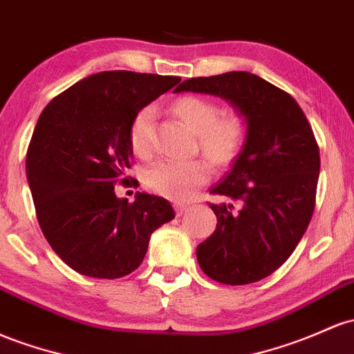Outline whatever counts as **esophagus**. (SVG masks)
Instances as JSON below:
<instances>
[{
    "label": "esophagus",
    "mask_w": 354,
    "mask_h": 354,
    "mask_svg": "<svg viewBox=\"0 0 354 354\" xmlns=\"http://www.w3.org/2000/svg\"><path fill=\"white\" fill-rule=\"evenodd\" d=\"M174 209H176V215L181 216V215H185L186 212H188L189 207H188V205H185V203H176V205H174Z\"/></svg>",
    "instance_id": "1"
}]
</instances>
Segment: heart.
I'll return each instance as SVG.
<instances>
[{"label": "heart", "mask_w": 354, "mask_h": 354, "mask_svg": "<svg viewBox=\"0 0 354 354\" xmlns=\"http://www.w3.org/2000/svg\"><path fill=\"white\" fill-rule=\"evenodd\" d=\"M174 112L200 136V147L215 165H225L234 158L243 138V126L239 118H221L220 106L201 97H183L174 104ZM154 120L156 109L142 107L134 115L129 131L131 147L139 158H149L154 149ZM209 165L203 159H162L145 174L151 192L169 200H188L196 188L209 178Z\"/></svg>", "instance_id": "obj_1"}]
</instances>
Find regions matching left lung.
I'll use <instances>...</instances> for the list:
<instances>
[{"label":"left lung","mask_w":354,"mask_h":354,"mask_svg":"<svg viewBox=\"0 0 354 354\" xmlns=\"http://www.w3.org/2000/svg\"><path fill=\"white\" fill-rule=\"evenodd\" d=\"M174 92L225 99L245 122V141L209 193L216 228L196 247L201 270L228 286L275 272L301 242L316 201L319 147L304 112L287 92L250 72L188 79Z\"/></svg>","instance_id":"8db88e82"}]
</instances>
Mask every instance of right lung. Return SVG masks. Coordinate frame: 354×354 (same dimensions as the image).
<instances>
[{"mask_svg": "<svg viewBox=\"0 0 354 354\" xmlns=\"http://www.w3.org/2000/svg\"><path fill=\"white\" fill-rule=\"evenodd\" d=\"M180 80L129 70L94 73L57 95L38 118L26 180L46 242L70 269L124 277L141 266L151 234L174 218L165 198L138 192L127 203L114 185L131 168L134 115Z\"/></svg>", "mask_w": 354, "mask_h": 354, "instance_id": "1", "label": "right lung"}]
</instances>
